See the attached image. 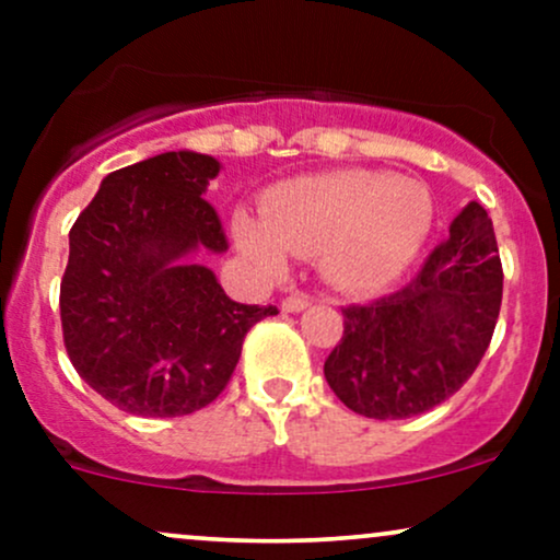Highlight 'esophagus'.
<instances>
[{
	"instance_id": "1",
	"label": "esophagus",
	"mask_w": 560,
	"mask_h": 560,
	"mask_svg": "<svg viewBox=\"0 0 560 560\" xmlns=\"http://www.w3.org/2000/svg\"><path fill=\"white\" fill-rule=\"evenodd\" d=\"M307 305H311V298H307V294H302V292H292V294H287L284 300H281V311H284V313H300V311H305Z\"/></svg>"
}]
</instances>
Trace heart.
I'll use <instances>...</instances> for the list:
<instances>
[{"mask_svg": "<svg viewBox=\"0 0 560 560\" xmlns=\"http://www.w3.org/2000/svg\"><path fill=\"white\" fill-rule=\"evenodd\" d=\"M427 186L378 171H334L287 182L262 199L260 221L234 218L236 247L268 271L320 255L326 279L374 292L405 271L432 229Z\"/></svg>", "mask_w": 560, "mask_h": 560, "instance_id": "heart-1", "label": "heart"}]
</instances>
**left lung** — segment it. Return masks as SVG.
I'll return each instance as SVG.
<instances>
[{
	"label": "left lung",
	"instance_id": "1",
	"mask_svg": "<svg viewBox=\"0 0 560 560\" xmlns=\"http://www.w3.org/2000/svg\"><path fill=\"white\" fill-rule=\"evenodd\" d=\"M503 302L492 221L468 202L408 284L342 307L345 331L324 363L334 395L365 419H410L471 378Z\"/></svg>",
	"mask_w": 560,
	"mask_h": 560
}]
</instances>
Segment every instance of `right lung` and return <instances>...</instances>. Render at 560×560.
<instances>
[{
    "label": "right lung",
    "mask_w": 560,
    "mask_h": 560,
    "mask_svg": "<svg viewBox=\"0 0 560 560\" xmlns=\"http://www.w3.org/2000/svg\"><path fill=\"white\" fill-rule=\"evenodd\" d=\"M218 171L215 158L186 150L113 171L70 229L60 284L68 358L131 416L173 419L213 402L247 331L279 313L234 302L208 266L182 262L197 247L229 249L202 197Z\"/></svg>",
    "instance_id": "add662e5"
}]
</instances>
